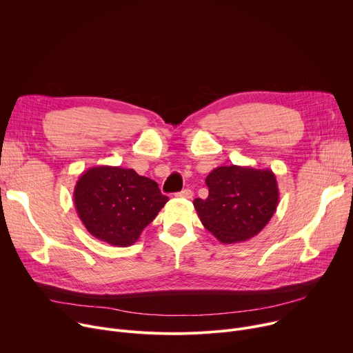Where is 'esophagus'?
<instances>
[{"instance_id": "34e87169", "label": "esophagus", "mask_w": 353, "mask_h": 353, "mask_svg": "<svg viewBox=\"0 0 353 353\" xmlns=\"http://www.w3.org/2000/svg\"><path fill=\"white\" fill-rule=\"evenodd\" d=\"M176 196H178V198H183V199H192L193 192H192L190 189H183V190H181V192L176 193Z\"/></svg>"}]
</instances>
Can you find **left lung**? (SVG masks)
Here are the masks:
<instances>
[{
	"instance_id": "8db88e82",
	"label": "left lung",
	"mask_w": 353,
	"mask_h": 353,
	"mask_svg": "<svg viewBox=\"0 0 353 353\" xmlns=\"http://www.w3.org/2000/svg\"><path fill=\"white\" fill-rule=\"evenodd\" d=\"M209 196L193 206L205 225L223 244L247 241L262 231L279 203V189L270 170L217 167L206 178Z\"/></svg>"
}]
</instances>
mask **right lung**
Here are the masks:
<instances>
[{
  "instance_id": "right-lung-1",
  "label": "right lung",
  "mask_w": 353,
  "mask_h": 353,
  "mask_svg": "<svg viewBox=\"0 0 353 353\" xmlns=\"http://www.w3.org/2000/svg\"><path fill=\"white\" fill-rule=\"evenodd\" d=\"M72 198L91 236L114 247L133 245L168 202L155 181L112 165L84 171Z\"/></svg>"
}]
</instances>
